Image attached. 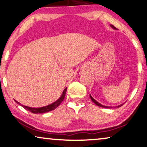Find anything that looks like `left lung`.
<instances>
[{"mask_svg": "<svg viewBox=\"0 0 147 147\" xmlns=\"http://www.w3.org/2000/svg\"><path fill=\"white\" fill-rule=\"evenodd\" d=\"M111 27H112V28H113L114 29H116V27L114 26L113 25H111ZM90 99H91V100L93 101V102L95 103V104L96 105H97V106H100V107H101V108H112V107H108V106H103V105H101V104H99V102H97V101L95 100V99H94L93 98V97H92V96L90 95ZM122 105H123V104H121V105H120V106H118L117 107H118V108H119V107H121V106H122Z\"/></svg>", "mask_w": 147, "mask_h": 147, "instance_id": "left-lung-1", "label": "left lung"}]
</instances>
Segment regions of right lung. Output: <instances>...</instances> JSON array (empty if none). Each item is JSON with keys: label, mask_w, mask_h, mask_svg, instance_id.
I'll list each match as a JSON object with an SVG mask.
<instances>
[{"label": "right lung", "mask_w": 147, "mask_h": 147, "mask_svg": "<svg viewBox=\"0 0 147 147\" xmlns=\"http://www.w3.org/2000/svg\"><path fill=\"white\" fill-rule=\"evenodd\" d=\"M67 88H65V90H63V94L62 95H61V97H60V98L58 99L57 101H56L55 102L52 103V104L48 105V106H44V107H41V108H30V107H28V106H23V105H21L20 104L18 101H17L16 100V102L18 103L19 105H21L24 108H25L26 110H28V111L31 112L32 113H34V114H42V113H45V112H50L51 111V110H53L55 109V108H57L58 106H59L60 104H61V102L63 101V99H64L65 97V93H66V91H67Z\"/></svg>", "instance_id": "add662e5"}]
</instances>
